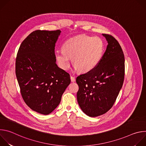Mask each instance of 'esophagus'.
Listing matches in <instances>:
<instances>
[{
	"mask_svg": "<svg viewBox=\"0 0 146 146\" xmlns=\"http://www.w3.org/2000/svg\"><path fill=\"white\" fill-rule=\"evenodd\" d=\"M70 79H71V81H72V82H74V81H76V79H75V78H74V77L72 76H70Z\"/></svg>",
	"mask_w": 146,
	"mask_h": 146,
	"instance_id": "1",
	"label": "esophagus"
}]
</instances>
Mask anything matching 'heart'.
<instances>
[{"label":"heart","mask_w":146,"mask_h":146,"mask_svg":"<svg viewBox=\"0 0 146 146\" xmlns=\"http://www.w3.org/2000/svg\"><path fill=\"white\" fill-rule=\"evenodd\" d=\"M64 50L55 52V58L59 66L68 69L72 59L76 71L88 72L98 64L102 55L103 44L98 37L80 35L66 40L63 45Z\"/></svg>","instance_id":"obj_1"}]
</instances>
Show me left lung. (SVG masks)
I'll list each match as a JSON object with an SVG mask.
<instances>
[{
  "label": "left lung",
  "mask_w": 146,
  "mask_h": 146,
  "mask_svg": "<svg viewBox=\"0 0 146 146\" xmlns=\"http://www.w3.org/2000/svg\"><path fill=\"white\" fill-rule=\"evenodd\" d=\"M108 41L105 54L92 70L78 76V105L86 115L95 117L113 106L122 87L125 58L122 50L112 36L102 34Z\"/></svg>",
  "instance_id": "obj_1"
}]
</instances>
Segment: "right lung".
Returning <instances> with one entry per match:
<instances>
[{"label": "right lung", "instance_id": "right-lung-1", "mask_svg": "<svg viewBox=\"0 0 146 146\" xmlns=\"http://www.w3.org/2000/svg\"><path fill=\"white\" fill-rule=\"evenodd\" d=\"M60 30H37L23 41L15 73L23 98L33 111L48 115L59 105L70 83V75L56 64L55 45Z\"/></svg>", "mask_w": 146, "mask_h": 146}]
</instances>
